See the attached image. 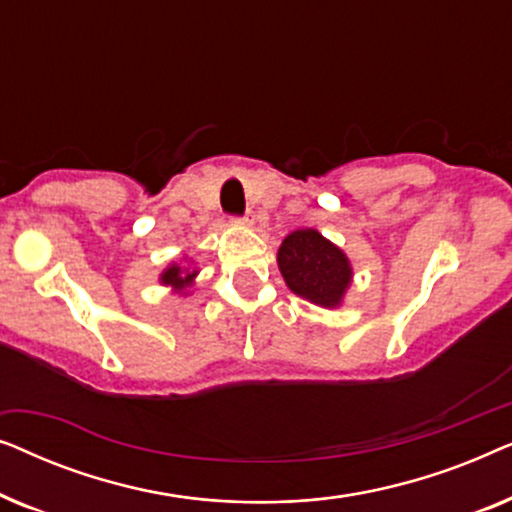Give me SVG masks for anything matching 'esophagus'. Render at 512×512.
<instances>
[{
  "instance_id": "34e87169",
  "label": "esophagus",
  "mask_w": 512,
  "mask_h": 512,
  "mask_svg": "<svg viewBox=\"0 0 512 512\" xmlns=\"http://www.w3.org/2000/svg\"><path fill=\"white\" fill-rule=\"evenodd\" d=\"M240 223H247V226H254V214H244L242 219H237Z\"/></svg>"
}]
</instances>
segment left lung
I'll return each instance as SVG.
<instances>
[{"label": "left lung", "instance_id": "1", "mask_svg": "<svg viewBox=\"0 0 512 512\" xmlns=\"http://www.w3.org/2000/svg\"><path fill=\"white\" fill-rule=\"evenodd\" d=\"M277 261L286 286L321 307L338 305L352 279L347 256L312 228L286 237Z\"/></svg>", "mask_w": 512, "mask_h": 512}]
</instances>
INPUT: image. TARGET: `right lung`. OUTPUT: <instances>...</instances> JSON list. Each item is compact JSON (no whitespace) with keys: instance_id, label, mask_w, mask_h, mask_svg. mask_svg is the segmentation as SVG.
Listing matches in <instances>:
<instances>
[{"instance_id":"obj_1","label":"right lung","mask_w":512,"mask_h":512,"mask_svg":"<svg viewBox=\"0 0 512 512\" xmlns=\"http://www.w3.org/2000/svg\"><path fill=\"white\" fill-rule=\"evenodd\" d=\"M193 277H195V272H181L179 265H172V268H167L163 272V277L160 279H163V284L174 286V289H184V286L193 282Z\"/></svg>"}]
</instances>
